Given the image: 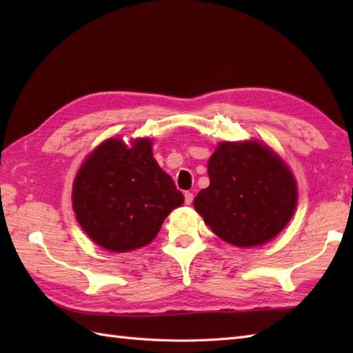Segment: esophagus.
Masks as SVG:
<instances>
[{"mask_svg":"<svg viewBox=\"0 0 353 353\" xmlns=\"http://www.w3.org/2000/svg\"><path fill=\"white\" fill-rule=\"evenodd\" d=\"M192 200H194V194L190 192V191H186V192H185V203H186V205H191Z\"/></svg>","mask_w":353,"mask_h":353,"instance_id":"obj_1","label":"esophagus"}]
</instances>
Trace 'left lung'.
I'll return each instance as SVG.
<instances>
[{
  "label": "left lung",
  "mask_w": 353,
  "mask_h": 353,
  "mask_svg": "<svg viewBox=\"0 0 353 353\" xmlns=\"http://www.w3.org/2000/svg\"><path fill=\"white\" fill-rule=\"evenodd\" d=\"M209 183L194 208L216 236L236 247L268 243L297 206L288 165L258 141L220 142L208 162Z\"/></svg>",
  "instance_id": "obj_1"
}]
</instances>
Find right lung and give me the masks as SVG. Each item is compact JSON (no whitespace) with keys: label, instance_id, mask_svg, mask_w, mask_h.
Wrapping results in <instances>:
<instances>
[{"label":"right lung","instance_id":"obj_1","mask_svg":"<svg viewBox=\"0 0 353 353\" xmlns=\"http://www.w3.org/2000/svg\"><path fill=\"white\" fill-rule=\"evenodd\" d=\"M183 194L153 157L152 141L129 147L110 138L81 165L72 185L76 219L95 244L110 252H130L150 244Z\"/></svg>","mask_w":353,"mask_h":353}]
</instances>
